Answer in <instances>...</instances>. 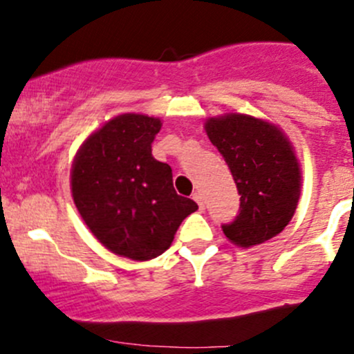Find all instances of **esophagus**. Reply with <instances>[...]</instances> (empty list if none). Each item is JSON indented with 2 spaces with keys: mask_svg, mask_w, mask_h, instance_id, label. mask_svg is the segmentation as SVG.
Here are the masks:
<instances>
[{
  "mask_svg": "<svg viewBox=\"0 0 354 354\" xmlns=\"http://www.w3.org/2000/svg\"><path fill=\"white\" fill-rule=\"evenodd\" d=\"M194 200L198 203L200 210L205 209V203H203V197H202V194H200V192H195V194H194Z\"/></svg>",
  "mask_w": 354,
  "mask_h": 354,
  "instance_id": "obj_1",
  "label": "esophagus"
}]
</instances>
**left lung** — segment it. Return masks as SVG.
Returning <instances> with one entry per match:
<instances>
[{"instance_id":"obj_1","label":"left lung","mask_w":354,"mask_h":354,"mask_svg":"<svg viewBox=\"0 0 354 354\" xmlns=\"http://www.w3.org/2000/svg\"><path fill=\"white\" fill-rule=\"evenodd\" d=\"M236 183L240 214L223 231L238 246L260 245L279 234L295 216L301 171L288 137L269 121L224 114L205 123Z\"/></svg>"}]
</instances>
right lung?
<instances>
[{"label": "right lung", "instance_id": "obj_1", "mask_svg": "<svg viewBox=\"0 0 354 354\" xmlns=\"http://www.w3.org/2000/svg\"><path fill=\"white\" fill-rule=\"evenodd\" d=\"M159 118L120 114L82 144L71 166V195L95 238L131 260H151L173 243L198 209L173 187V171L152 156Z\"/></svg>", "mask_w": 354, "mask_h": 354}]
</instances>
